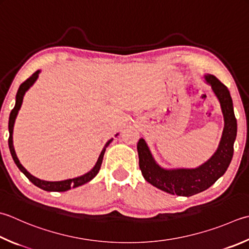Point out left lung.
<instances>
[{
	"label": "left lung",
	"instance_id": "8db88e82",
	"mask_svg": "<svg viewBox=\"0 0 249 249\" xmlns=\"http://www.w3.org/2000/svg\"><path fill=\"white\" fill-rule=\"evenodd\" d=\"M204 80L217 97L225 122L221 139L211 159L196 168H164L154 160L143 138L137 143L139 167L143 178L155 188L174 196H192L205 191L223 176L233 158L237 123L230 91L216 76L205 74Z\"/></svg>",
	"mask_w": 249,
	"mask_h": 249
}]
</instances>
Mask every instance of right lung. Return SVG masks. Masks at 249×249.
<instances>
[{
  "label": "right lung",
  "mask_w": 249,
  "mask_h": 249,
  "mask_svg": "<svg viewBox=\"0 0 249 249\" xmlns=\"http://www.w3.org/2000/svg\"><path fill=\"white\" fill-rule=\"evenodd\" d=\"M40 70H37L36 72H34L33 74L29 77L27 81H24L22 84L19 86L18 91H17V95H16V104H15L14 109L12 110L11 114H9V121H8V131H9V138H8V147H9V151H11V154H12V158L14 160L15 164L17 165V167L20 169V172L26 176L30 181L34 184V186L38 187L42 190H45V191L48 192H65L68 191V190H70L71 188H76V187H80L82 184L89 182L91 179H94L96 177V175L98 174L100 166H101V163H102V160H104V155L106 152V149L108 145L112 142V140L113 138L110 139L108 142L106 143V145L102 149L101 153L99 155L98 160H97V162L95 164V166L92 167L89 173H86L84 175H82L80 177H76V178H72V179H67V180H61V181H46V180H41L36 177H34L33 175H31L30 173L28 172V170L24 168L22 165L19 162V160L16 155V152H15V149H14V143H13V131H14V125H15V121H16L17 118V114L19 110L21 108V105H22V100H23V96L26 94L27 90L30 89V87L36 83V81L37 80L38 74H40ZM119 134H116L115 136H118Z\"/></svg>",
  "instance_id": "right-lung-1"
}]
</instances>
